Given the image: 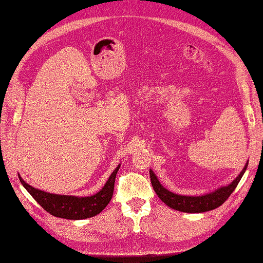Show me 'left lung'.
<instances>
[{"instance_id": "1", "label": "left lung", "mask_w": 263, "mask_h": 263, "mask_svg": "<svg viewBox=\"0 0 263 263\" xmlns=\"http://www.w3.org/2000/svg\"><path fill=\"white\" fill-rule=\"evenodd\" d=\"M247 165H249V162H247L245 167L242 168L240 174L237 176L229 185L222 186L220 189H216L215 191L206 193V195L202 196H181L177 195V193L168 191L166 187H163L160 184V182L158 181L157 176L152 171H150V178L153 190L156 191L161 201L165 202V204L167 206H170L171 209L184 213H202L214 210L216 207L223 204L228 198L230 197L231 193L234 192L236 186L238 185L240 178L244 175V173L246 171Z\"/></svg>"}]
</instances>
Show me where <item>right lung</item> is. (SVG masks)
<instances>
[{"label":"right lung","mask_w":263,"mask_h":263,"mask_svg":"<svg viewBox=\"0 0 263 263\" xmlns=\"http://www.w3.org/2000/svg\"><path fill=\"white\" fill-rule=\"evenodd\" d=\"M119 168L120 165L113 171L103 189L90 197L53 195V193L39 190L27 184L19 174L18 177L29 195L37 201L39 205L42 206L43 210L50 213L51 215L67 220H83L100 214L110 202L113 190H115L116 175Z\"/></svg>","instance_id":"obj_1"}]
</instances>
